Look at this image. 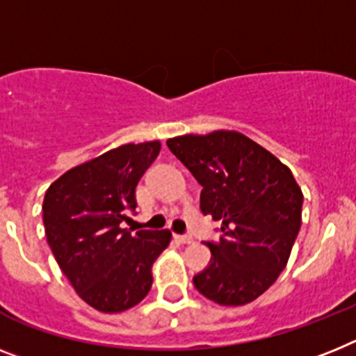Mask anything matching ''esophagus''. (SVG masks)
<instances>
[{
  "instance_id": "34e87169",
  "label": "esophagus",
  "mask_w": 356,
  "mask_h": 356,
  "mask_svg": "<svg viewBox=\"0 0 356 356\" xmlns=\"http://www.w3.org/2000/svg\"><path fill=\"white\" fill-rule=\"evenodd\" d=\"M173 238H175V241H177V243H181V244L193 243L192 235H173Z\"/></svg>"
}]
</instances>
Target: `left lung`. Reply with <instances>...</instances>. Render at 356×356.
<instances>
[{
	"instance_id": "8db88e82",
	"label": "left lung",
	"mask_w": 356,
	"mask_h": 356,
	"mask_svg": "<svg viewBox=\"0 0 356 356\" xmlns=\"http://www.w3.org/2000/svg\"><path fill=\"white\" fill-rule=\"evenodd\" d=\"M170 152L202 186L201 211L220 220L211 261L193 277L220 306L261 297L288 264L302 222V190L271 152L235 130L172 137Z\"/></svg>"
}]
</instances>
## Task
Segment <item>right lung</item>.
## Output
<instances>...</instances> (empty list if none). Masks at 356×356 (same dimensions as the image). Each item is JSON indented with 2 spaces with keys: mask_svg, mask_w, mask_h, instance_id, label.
<instances>
[{
  "mask_svg": "<svg viewBox=\"0 0 356 356\" xmlns=\"http://www.w3.org/2000/svg\"><path fill=\"white\" fill-rule=\"evenodd\" d=\"M159 150L161 141L121 145L65 172L44 193L47 243L72 288L101 313L141 302L154 282L152 266L172 241L168 229L121 228Z\"/></svg>",
  "mask_w": 356,
  "mask_h": 356,
  "instance_id": "1",
  "label": "right lung"
}]
</instances>
